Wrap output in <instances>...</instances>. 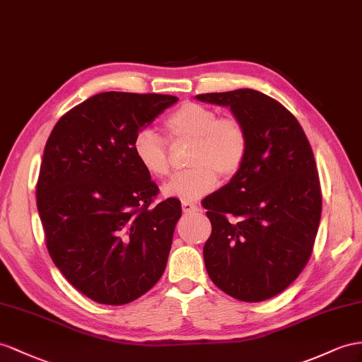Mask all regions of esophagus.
<instances>
[{"mask_svg": "<svg viewBox=\"0 0 362 362\" xmlns=\"http://www.w3.org/2000/svg\"><path fill=\"white\" fill-rule=\"evenodd\" d=\"M182 209L185 214H194V212L199 211V206L196 203H191V202H182Z\"/></svg>", "mask_w": 362, "mask_h": 362, "instance_id": "1", "label": "esophagus"}]
</instances>
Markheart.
Wrapping results in <instances>:
<instances>
[{
    "label": "heart",
    "instance_id": "b5f03b06",
    "mask_svg": "<svg viewBox=\"0 0 362 362\" xmlns=\"http://www.w3.org/2000/svg\"><path fill=\"white\" fill-rule=\"evenodd\" d=\"M173 141H194L189 170L174 174L162 191L165 196L196 202L216 188L221 177L234 175L245 162L247 133L240 120L218 117L217 111L199 104H187L166 119ZM133 154L142 168L156 177L170 173V151L165 139L153 128H142L133 139Z\"/></svg>",
    "mask_w": 362,
    "mask_h": 362
}]
</instances>
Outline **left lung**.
Segmentation results:
<instances>
[{
  "mask_svg": "<svg viewBox=\"0 0 362 362\" xmlns=\"http://www.w3.org/2000/svg\"><path fill=\"white\" fill-rule=\"evenodd\" d=\"M196 99L229 107L247 133L242 168L203 203L212 225L203 246L208 275L240 301H264L300 275L318 233L321 188L310 144L291 111L264 93Z\"/></svg>",
  "mask_w": 362,
  "mask_h": 362,
  "instance_id": "obj_1",
  "label": "left lung"
}]
</instances>
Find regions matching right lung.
Here are the masks:
<instances>
[{
  "mask_svg": "<svg viewBox=\"0 0 362 362\" xmlns=\"http://www.w3.org/2000/svg\"><path fill=\"white\" fill-rule=\"evenodd\" d=\"M179 98L105 91L54 125L44 148L36 206L54 266L93 301L120 305L159 281L182 216L177 199L150 208L159 188L133 139Z\"/></svg>",
  "mask_w": 362,
  "mask_h": 362,
  "instance_id": "right-lung-1",
  "label": "right lung"
}]
</instances>
